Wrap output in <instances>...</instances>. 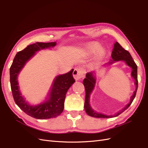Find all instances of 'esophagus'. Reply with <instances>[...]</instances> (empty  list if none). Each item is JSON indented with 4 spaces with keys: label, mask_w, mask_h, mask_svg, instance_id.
<instances>
[{
    "label": "esophagus",
    "mask_w": 148,
    "mask_h": 148,
    "mask_svg": "<svg viewBox=\"0 0 148 148\" xmlns=\"http://www.w3.org/2000/svg\"><path fill=\"white\" fill-rule=\"evenodd\" d=\"M85 73V70L82 67H77L73 71V75L76 81H79L80 79L84 77Z\"/></svg>",
    "instance_id": "esophagus-1"
}]
</instances>
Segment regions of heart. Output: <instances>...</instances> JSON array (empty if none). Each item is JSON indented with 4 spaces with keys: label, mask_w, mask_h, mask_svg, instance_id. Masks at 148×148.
<instances>
[{
    "label": "heart",
    "mask_w": 148,
    "mask_h": 148,
    "mask_svg": "<svg viewBox=\"0 0 148 148\" xmlns=\"http://www.w3.org/2000/svg\"><path fill=\"white\" fill-rule=\"evenodd\" d=\"M86 49L89 54H94L97 52L96 61L99 62L101 60L104 54V50L101 48L100 44L97 42H90L86 44Z\"/></svg>",
    "instance_id": "heart-1"
}]
</instances>
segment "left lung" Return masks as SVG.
Listing matches in <instances>:
<instances>
[{
    "instance_id": "8db88e82",
    "label": "left lung",
    "mask_w": 148,
    "mask_h": 148,
    "mask_svg": "<svg viewBox=\"0 0 148 148\" xmlns=\"http://www.w3.org/2000/svg\"><path fill=\"white\" fill-rule=\"evenodd\" d=\"M112 59L108 62V63L105 64L102 66H106L112 65L116 62L122 61L125 62V64L132 69L131 76L135 80V84L136 86L135 91L133 92V95L130 97V101L128 104H127L123 108L117 112V113L114 115H106L102 114L100 112H97V111L94 110L90 104V95L92 92L93 90L95 89V85L96 83V72L97 71H92L91 72L87 73L86 75V78L83 80V84L86 90V96H85V101H84V110L86 111V114L92 117L95 118H101V119H109L115 117L122 114L123 112L127 109L129 106L131 105L133 101L134 100L136 96V93L138 89V76H137V65H136L135 62L133 60V58L131 56L130 53L128 51L125 50V49L121 46L118 42H115L114 44V48L112 52Z\"/></svg>"
}]
</instances>
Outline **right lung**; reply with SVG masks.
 I'll list each match as a JSON object with an SVG mask.
<instances>
[{
  "mask_svg": "<svg viewBox=\"0 0 148 148\" xmlns=\"http://www.w3.org/2000/svg\"><path fill=\"white\" fill-rule=\"evenodd\" d=\"M56 44V42H36L28 46L16 53L10 69L11 89L15 103L26 114L37 119L55 118L63 112L66 92L75 82L73 77L74 70L56 76L47 96L38 104H30L22 95L18 77L26 63L36 54V52L53 48Z\"/></svg>",
  "mask_w": 148,
  "mask_h": 148,
  "instance_id": "obj_1",
  "label": "right lung"
}]
</instances>
